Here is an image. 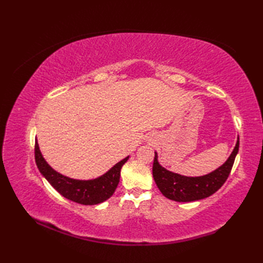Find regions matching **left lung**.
<instances>
[{
  "instance_id": "left-lung-1",
  "label": "left lung",
  "mask_w": 263,
  "mask_h": 263,
  "mask_svg": "<svg viewBox=\"0 0 263 263\" xmlns=\"http://www.w3.org/2000/svg\"><path fill=\"white\" fill-rule=\"evenodd\" d=\"M239 149V139L227 161L218 169L203 177H184L170 172L158 162V155L155 153L153 165V176L160 192L172 201L176 202H193L209 197L218 191L226 182L236 155Z\"/></svg>"
}]
</instances>
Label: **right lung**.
<instances>
[{
    "mask_svg": "<svg viewBox=\"0 0 263 263\" xmlns=\"http://www.w3.org/2000/svg\"><path fill=\"white\" fill-rule=\"evenodd\" d=\"M35 160L41 173L63 197L82 205H95L113 195L118 185L121 169L128 157L116 163L102 177L87 181L70 179L54 171L42 156L37 140L35 141Z\"/></svg>",
    "mask_w": 263,
    "mask_h": 263,
    "instance_id": "obj_1",
    "label": "right lung"
}]
</instances>
